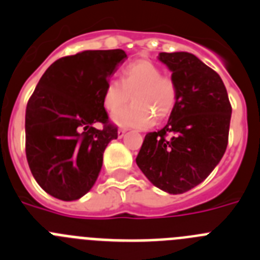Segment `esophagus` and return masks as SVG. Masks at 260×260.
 I'll return each instance as SVG.
<instances>
[{
  "label": "esophagus",
  "mask_w": 260,
  "mask_h": 260,
  "mask_svg": "<svg viewBox=\"0 0 260 260\" xmlns=\"http://www.w3.org/2000/svg\"><path fill=\"white\" fill-rule=\"evenodd\" d=\"M125 134H126V128H119V130H118V138L125 137Z\"/></svg>",
  "instance_id": "34e87169"
}]
</instances>
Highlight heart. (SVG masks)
<instances>
[{
    "label": "heart",
    "instance_id": "b5f03b06",
    "mask_svg": "<svg viewBox=\"0 0 260 260\" xmlns=\"http://www.w3.org/2000/svg\"><path fill=\"white\" fill-rule=\"evenodd\" d=\"M132 95L130 107L113 114L119 126L147 127L156 119H164L176 107L178 91L176 82L150 59H137L122 68L121 82L108 80L103 93V104L108 112H115Z\"/></svg>",
    "mask_w": 260,
    "mask_h": 260
}]
</instances>
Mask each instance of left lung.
<instances>
[{
    "instance_id": "8db88e82",
    "label": "left lung",
    "mask_w": 260,
    "mask_h": 260,
    "mask_svg": "<svg viewBox=\"0 0 260 260\" xmlns=\"http://www.w3.org/2000/svg\"><path fill=\"white\" fill-rule=\"evenodd\" d=\"M178 98L167 125L144 137L137 164L151 183L182 194L203 182L228 146L232 105L220 75L187 52L160 53Z\"/></svg>"
}]
</instances>
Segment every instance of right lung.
<instances>
[{
    "label": "right lung",
    "instance_id": "right-lung-1",
    "mask_svg": "<svg viewBox=\"0 0 260 260\" xmlns=\"http://www.w3.org/2000/svg\"><path fill=\"white\" fill-rule=\"evenodd\" d=\"M127 58L122 49L84 50L53 62L26 109V156L48 194L77 201L95 185L103 153L118 133L109 122L103 93ZM96 123H103L96 129Z\"/></svg>",
    "mask_w": 260,
    "mask_h": 260
}]
</instances>
